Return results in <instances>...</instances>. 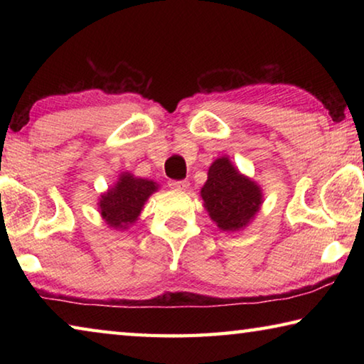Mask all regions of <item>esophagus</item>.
Returning a JSON list of instances; mask_svg holds the SVG:
<instances>
[{
  "label": "esophagus",
  "instance_id": "34e87169",
  "mask_svg": "<svg viewBox=\"0 0 364 364\" xmlns=\"http://www.w3.org/2000/svg\"><path fill=\"white\" fill-rule=\"evenodd\" d=\"M168 186L171 189H176V191H186L189 188V181H186V180H180V181L170 180L168 181Z\"/></svg>",
  "mask_w": 364,
  "mask_h": 364
}]
</instances>
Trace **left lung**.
<instances>
[{
    "mask_svg": "<svg viewBox=\"0 0 364 364\" xmlns=\"http://www.w3.org/2000/svg\"><path fill=\"white\" fill-rule=\"evenodd\" d=\"M200 196L210 218L223 231L241 230L262 204L260 188L239 173L228 157L217 159L210 165Z\"/></svg>",
    "mask_w": 364,
    "mask_h": 364,
    "instance_id": "8db88e82",
    "label": "left lung"
}]
</instances>
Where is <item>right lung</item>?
<instances>
[{
  "label": "right lung",
  "instance_id": "right-lung-1",
  "mask_svg": "<svg viewBox=\"0 0 364 364\" xmlns=\"http://www.w3.org/2000/svg\"><path fill=\"white\" fill-rule=\"evenodd\" d=\"M154 191H157V184L154 181L123 173L115 186L101 196L100 208L102 218L109 226L125 230L128 225L136 221L144 202Z\"/></svg>",
  "mask_w": 364,
  "mask_h": 364
}]
</instances>
